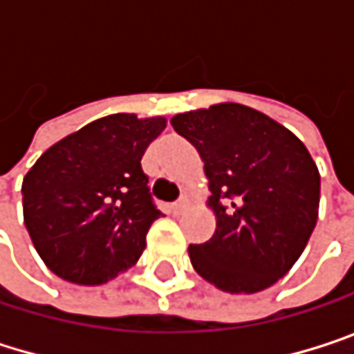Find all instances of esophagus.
Instances as JSON below:
<instances>
[{"label": "esophagus", "mask_w": 354, "mask_h": 354, "mask_svg": "<svg viewBox=\"0 0 354 354\" xmlns=\"http://www.w3.org/2000/svg\"><path fill=\"white\" fill-rule=\"evenodd\" d=\"M184 209H186V201H180V203L170 205V213H172V215H180V213H184Z\"/></svg>", "instance_id": "esophagus-1"}]
</instances>
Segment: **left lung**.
I'll use <instances>...</instances> for the list:
<instances>
[{
	"instance_id": "1",
	"label": "left lung",
	"mask_w": 354,
	"mask_h": 354,
	"mask_svg": "<svg viewBox=\"0 0 354 354\" xmlns=\"http://www.w3.org/2000/svg\"><path fill=\"white\" fill-rule=\"evenodd\" d=\"M172 127L205 162L217 230L190 244L194 270L227 293L274 285L297 262L316 227L319 172L306 145L244 104L176 114Z\"/></svg>"
}]
</instances>
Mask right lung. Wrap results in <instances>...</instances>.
Here are the masks:
<instances>
[{"label":"right lung","mask_w":354,"mask_h":354,"mask_svg":"<svg viewBox=\"0 0 354 354\" xmlns=\"http://www.w3.org/2000/svg\"><path fill=\"white\" fill-rule=\"evenodd\" d=\"M164 116L110 114L48 147L22 182L24 225L61 279L100 285L133 266L162 217L141 158Z\"/></svg>","instance_id":"right-lung-1"}]
</instances>
